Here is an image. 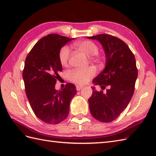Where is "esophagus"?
<instances>
[{"instance_id": "34e87169", "label": "esophagus", "mask_w": 156, "mask_h": 156, "mask_svg": "<svg viewBox=\"0 0 156 156\" xmlns=\"http://www.w3.org/2000/svg\"><path fill=\"white\" fill-rule=\"evenodd\" d=\"M82 88H83V87H82V86H80V85L76 86V90H77L78 91H80Z\"/></svg>"}]
</instances>
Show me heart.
<instances>
[{"label":"heart","instance_id":"obj_1","mask_svg":"<svg viewBox=\"0 0 156 156\" xmlns=\"http://www.w3.org/2000/svg\"><path fill=\"white\" fill-rule=\"evenodd\" d=\"M75 46L79 50L84 53L88 56H93V59L98 60L99 55H98V47L94 42L90 40H84L77 42ZM70 49L67 45H64L59 51L58 58L59 63L62 66L68 65ZM95 74V69L92 68L87 69H75L69 71L68 74L69 80L77 84H84L90 80V79Z\"/></svg>","mask_w":156,"mask_h":156}]
</instances>
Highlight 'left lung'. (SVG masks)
<instances>
[{
  "mask_svg": "<svg viewBox=\"0 0 156 156\" xmlns=\"http://www.w3.org/2000/svg\"><path fill=\"white\" fill-rule=\"evenodd\" d=\"M87 38L100 42L106 56L105 69L92 82L102 89L109 87L105 94L92 87V94L88 99L90 111L98 121L111 122L121 115L133 97L138 74L136 61L128 45L120 39L108 34Z\"/></svg>",
  "mask_w": 156,
  "mask_h": 156,
  "instance_id": "left-lung-1",
  "label": "left lung"
}]
</instances>
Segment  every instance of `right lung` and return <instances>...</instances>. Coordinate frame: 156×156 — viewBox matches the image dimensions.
Listing matches in <instances>:
<instances>
[{
    "label": "right lung",
    "instance_id": "obj_1",
    "mask_svg": "<svg viewBox=\"0 0 156 156\" xmlns=\"http://www.w3.org/2000/svg\"><path fill=\"white\" fill-rule=\"evenodd\" d=\"M74 38L49 34L36 43L25 59L23 72L25 92L32 110L41 121L58 124L69 114V103L76 94L75 86L68 83L62 90L55 88L62 72L60 49Z\"/></svg>",
    "mask_w": 156,
    "mask_h": 156
}]
</instances>
